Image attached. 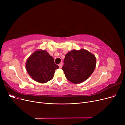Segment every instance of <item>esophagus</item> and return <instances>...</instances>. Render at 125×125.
Here are the masks:
<instances>
[{
	"label": "esophagus",
	"mask_w": 125,
	"mask_h": 125,
	"mask_svg": "<svg viewBox=\"0 0 125 125\" xmlns=\"http://www.w3.org/2000/svg\"><path fill=\"white\" fill-rule=\"evenodd\" d=\"M58 66H59V67L60 68H62V64L61 63H60V64H59L58 65Z\"/></svg>",
	"instance_id": "34e87169"
}]
</instances>
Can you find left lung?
Instances as JSON below:
<instances>
[{"label": "left lung", "instance_id": "1", "mask_svg": "<svg viewBox=\"0 0 125 125\" xmlns=\"http://www.w3.org/2000/svg\"><path fill=\"white\" fill-rule=\"evenodd\" d=\"M62 70L71 83L79 84L84 82L92 74L96 65L95 56L84 49L68 52L63 60Z\"/></svg>", "mask_w": 125, "mask_h": 125}]
</instances>
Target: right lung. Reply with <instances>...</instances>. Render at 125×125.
<instances>
[{
  "label": "right lung",
  "mask_w": 125,
  "mask_h": 125,
  "mask_svg": "<svg viewBox=\"0 0 125 125\" xmlns=\"http://www.w3.org/2000/svg\"><path fill=\"white\" fill-rule=\"evenodd\" d=\"M26 70L32 79L40 83H45L53 78L55 71L59 68L54 58L45 50L35 51L27 59Z\"/></svg>",
  "instance_id": "1"
}]
</instances>
